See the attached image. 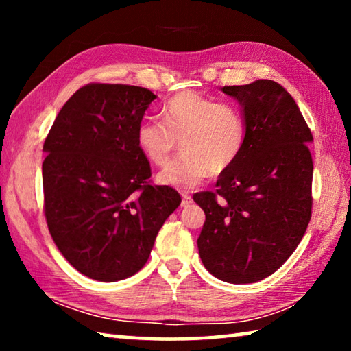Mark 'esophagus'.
Instances as JSON below:
<instances>
[{"label":"esophagus","instance_id":"34e87169","mask_svg":"<svg viewBox=\"0 0 351 351\" xmlns=\"http://www.w3.org/2000/svg\"><path fill=\"white\" fill-rule=\"evenodd\" d=\"M181 195H182V203H181L182 207H186V206L192 203V197H190L189 193H181Z\"/></svg>","mask_w":351,"mask_h":351}]
</instances>
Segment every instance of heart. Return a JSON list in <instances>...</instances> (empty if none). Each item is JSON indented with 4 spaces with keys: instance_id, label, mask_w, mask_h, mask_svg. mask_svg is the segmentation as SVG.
<instances>
[{
    "instance_id": "heart-1",
    "label": "heart",
    "mask_w": 351,
    "mask_h": 351,
    "mask_svg": "<svg viewBox=\"0 0 351 351\" xmlns=\"http://www.w3.org/2000/svg\"><path fill=\"white\" fill-rule=\"evenodd\" d=\"M162 122L142 121L136 144L154 165L167 162L181 142V154L158 173V182L175 189H192L204 178L232 167L246 142L243 112L229 102L197 91H182L162 105Z\"/></svg>"
}]
</instances>
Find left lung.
Listing matches in <instances>:
<instances>
[{"label":"left lung","mask_w":351,"mask_h":351,"mask_svg":"<svg viewBox=\"0 0 351 351\" xmlns=\"http://www.w3.org/2000/svg\"><path fill=\"white\" fill-rule=\"evenodd\" d=\"M240 104L246 142L215 192L193 201L206 213L198 237L203 265L228 283H254L289 258L311 219V130L291 94L274 80L224 86Z\"/></svg>","instance_id":"8db88e82"}]
</instances>
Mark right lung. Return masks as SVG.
I'll list each match as a JSON object with an SVG mask.
<instances>
[{
	"instance_id": "obj_1",
	"label": "right lung",
	"mask_w": 351,
	"mask_h": 351,
	"mask_svg": "<svg viewBox=\"0 0 351 351\" xmlns=\"http://www.w3.org/2000/svg\"><path fill=\"white\" fill-rule=\"evenodd\" d=\"M154 99L147 88L90 83L63 105L45 141L47 228L63 257L94 280L136 274L181 204L175 189L152 186L136 144Z\"/></svg>"
}]
</instances>
